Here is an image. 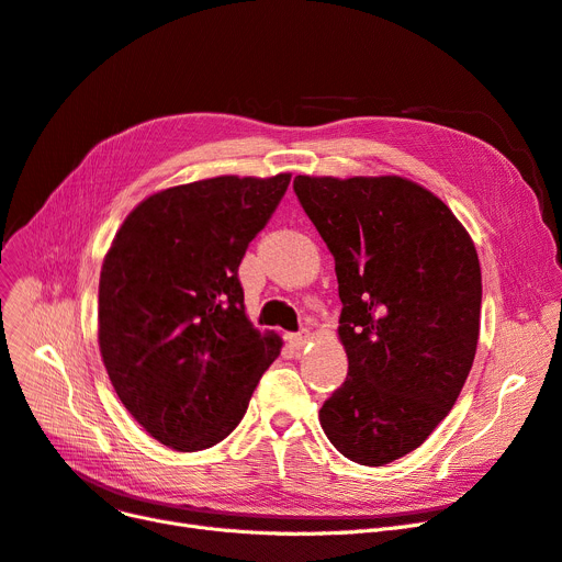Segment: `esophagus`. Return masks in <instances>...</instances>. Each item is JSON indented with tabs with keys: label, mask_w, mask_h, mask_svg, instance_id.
Segmentation results:
<instances>
[{
	"label": "esophagus",
	"mask_w": 562,
	"mask_h": 562,
	"mask_svg": "<svg viewBox=\"0 0 562 562\" xmlns=\"http://www.w3.org/2000/svg\"><path fill=\"white\" fill-rule=\"evenodd\" d=\"M286 339H289V345L294 347V349H303V347L307 345V341H310V330L303 328V330H299V333H291Z\"/></svg>",
	"instance_id": "1"
}]
</instances>
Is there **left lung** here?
I'll use <instances>...</instances> for the list:
<instances>
[{
    "mask_svg": "<svg viewBox=\"0 0 562 562\" xmlns=\"http://www.w3.org/2000/svg\"><path fill=\"white\" fill-rule=\"evenodd\" d=\"M335 257L349 374L324 402L328 441L362 467L425 443L473 368L482 273L454 213L404 177H296Z\"/></svg>",
    "mask_w": 562,
    "mask_h": 562,
    "instance_id": "left-lung-1",
    "label": "left lung"
}]
</instances>
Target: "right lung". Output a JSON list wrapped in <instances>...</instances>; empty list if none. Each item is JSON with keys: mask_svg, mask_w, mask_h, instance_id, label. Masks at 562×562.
Returning a JSON list of instances; mask_svg holds the SVG:
<instances>
[{"mask_svg": "<svg viewBox=\"0 0 562 562\" xmlns=\"http://www.w3.org/2000/svg\"><path fill=\"white\" fill-rule=\"evenodd\" d=\"M291 175L154 192L119 227L99 282V347L131 416L162 446L221 443L282 349L243 305L238 263Z\"/></svg>", "mask_w": 562, "mask_h": 562, "instance_id": "1", "label": "right lung"}]
</instances>
